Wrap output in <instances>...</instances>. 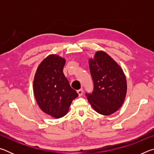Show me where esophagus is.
Returning <instances> with one entry per match:
<instances>
[{"label": "esophagus", "mask_w": 154, "mask_h": 154, "mask_svg": "<svg viewBox=\"0 0 154 154\" xmlns=\"http://www.w3.org/2000/svg\"><path fill=\"white\" fill-rule=\"evenodd\" d=\"M77 93H78V94H79V96H82V94H83V90L82 89H80V90H78L77 91Z\"/></svg>", "instance_id": "esophagus-1"}]
</instances>
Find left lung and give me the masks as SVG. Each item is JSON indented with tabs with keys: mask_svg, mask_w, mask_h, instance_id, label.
I'll return each mask as SVG.
<instances>
[{
	"mask_svg": "<svg viewBox=\"0 0 154 154\" xmlns=\"http://www.w3.org/2000/svg\"><path fill=\"white\" fill-rule=\"evenodd\" d=\"M94 89L86 93L93 109L103 116H109L121 107L127 92V83L122 68L107 54L96 52L94 58L89 60Z\"/></svg>",
	"mask_w": 154,
	"mask_h": 154,
	"instance_id": "8db88e82",
	"label": "left lung"
}]
</instances>
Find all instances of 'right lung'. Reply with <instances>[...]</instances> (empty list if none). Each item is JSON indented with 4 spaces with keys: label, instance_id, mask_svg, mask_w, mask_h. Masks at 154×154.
<instances>
[{
    "label": "right lung",
    "instance_id": "right-lung-1",
    "mask_svg": "<svg viewBox=\"0 0 154 154\" xmlns=\"http://www.w3.org/2000/svg\"><path fill=\"white\" fill-rule=\"evenodd\" d=\"M64 58L51 54L38 65L33 82L34 95L44 113L56 119L67 113L78 94L63 73Z\"/></svg>",
    "mask_w": 154,
    "mask_h": 154
}]
</instances>
